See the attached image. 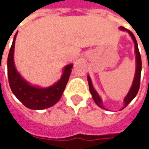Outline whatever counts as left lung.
Returning a JSON list of instances; mask_svg holds the SVG:
<instances>
[{"label": "left lung", "mask_w": 149, "mask_h": 149, "mask_svg": "<svg viewBox=\"0 0 149 149\" xmlns=\"http://www.w3.org/2000/svg\"><path fill=\"white\" fill-rule=\"evenodd\" d=\"M120 30H122L123 31H128L129 34L131 36V37L133 39L135 45V54H136V72H135V76L134 79V81H133V84H132V87L129 90V92L128 93L127 96L125 97L124 99V107L123 109H124L126 106L129 104V103L134 100L135 98V96L137 95L138 92H139V86H140V77H141V70H142V60H141V55L139 53V47H138V44H137V40H136V38H135L134 35L132 33V32L129 31L128 29L124 28L123 26H120L119 27ZM88 82H89V91L92 95V97L95 100V102L96 103V104L102 108V109H104L103 104H102V100L100 99V97L99 95L97 94V92L95 91V89H94L93 85H92V82H91V79L90 77L88 75Z\"/></svg>", "instance_id": "8db88e82"}]
</instances>
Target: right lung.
I'll return each instance as SVG.
<instances>
[{
	"instance_id": "right-lung-1",
	"label": "right lung",
	"mask_w": 149,
	"mask_h": 149,
	"mask_svg": "<svg viewBox=\"0 0 149 149\" xmlns=\"http://www.w3.org/2000/svg\"><path fill=\"white\" fill-rule=\"evenodd\" d=\"M16 34L15 35L7 60V74L10 89L15 96L28 109L38 110L49 108L61 98L68 83L73 65H66L60 80L50 87L44 89L32 86L20 76L15 67L14 49Z\"/></svg>"
}]
</instances>
